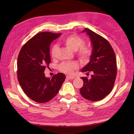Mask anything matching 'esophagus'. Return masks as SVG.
<instances>
[{
	"mask_svg": "<svg viewBox=\"0 0 134 134\" xmlns=\"http://www.w3.org/2000/svg\"><path fill=\"white\" fill-rule=\"evenodd\" d=\"M66 78L68 79V80H73L74 78H75L74 76H70V75H67Z\"/></svg>",
	"mask_w": 134,
	"mask_h": 134,
	"instance_id": "1",
	"label": "esophagus"
}]
</instances>
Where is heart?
Segmentation results:
<instances>
[{
  "instance_id": "heart-1",
  "label": "heart",
  "mask_w": 134,
  "mask_h": 134,
  "mask_svg": "<svg viewBox=\"0 0 134 134\" xmlns=\"http://www.w3.org/2000/svg\"><path fill=\"white\" fill-rule=\"evenodd\" d=\"M63 43L68 49L73 52L76 51V54L80 59L83 60H87L90 58L91 50L90 47L84 46L85 41L82 38L78 36H68L63 40ZM58 47L57 46H53L51 50V55L54 58L58 52ZM78 64L76 62H64L59 65V69L61 72L67 74H71L74 71L77 69Z\"/></svg>"
}]
</instances>
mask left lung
<instances>
[{"label": "left lung", "instance_id": "obj_1", "mask_svg": "<svg viewBox=\"0 0 134 134\" xmlns=\"http://www.w3.org/2000/svg\"><path fill=\"white\" fill-rule=\"evenodd\" d=\"M91 42L92 50L90 61L81 69L87 74L91 72L90 79L81 77L84 85L80 93L86 99L101 100L112 90L116 76V62L115 52L108 41L93 31L85 28Z\"/></svg>", "mask_w": 134, "mask_h": 134}]
</instances>
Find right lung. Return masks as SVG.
I'll list each match as a JSON object with an SVG mask.
<instances>
[{"mask_svg":"<svg viewBox=\"0 0 134 134\" xmlns=\"http://www.w3.org/2000/svg\"><path fill=\"white\" fill-rule=\"evenodd\" d=\"M60 35L50 32L35 35L24 45L18 57V80L26 95L37 103L52 100L66 78L62 73L46 77L44 72L51 62L50 44Z\"/></svg>","mask_w":134,"mask_h":134,"instance_id":"add662e5","label":"right lung"}]
</instances>
